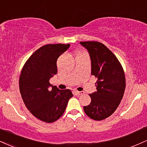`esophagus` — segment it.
Masks as SVG:
<instances>
[{
	"label": "esophagus",
	"mask_w": 147,
	"mask_h": 147,
	"mask_svg": "<svg viewBox=\"0 0 147 147\" xmlns=\"http://www.w3.org/2000/svg\"><path fill=\"white\" fill-rule=\"evenodd\" d=\"M75 93L77 94V95H81V94H84V92H83V91H81V92L75 91Z\"/></svg>",
	"instance_id": "34e87169"
}]
</instances>
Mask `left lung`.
<instances>
[{
  "label": "left lung",
  "mask_w": 147,
  "mask_h": 147,
  "mask_svg": "<svg viewBox=\"0 0 147 147\" xmlns=\"http://www.w3.org/2000/svg\"><path fill=\"white\" fill-rule=\"evenodd\" d=\"M89 52L91 74L98 79L96 91L90 94L91 102L84 106L87 116L95 121L110 116L124 95L126 82L124 70L115 55L103 44L96 41L81 42Z\"/></svg>",
  "instance_id": "obj_1"
}]
</instances>
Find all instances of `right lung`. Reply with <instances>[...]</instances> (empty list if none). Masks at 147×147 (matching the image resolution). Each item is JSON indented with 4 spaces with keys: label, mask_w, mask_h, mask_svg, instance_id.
<instances>
[{
    "label": "right lung",
    "mask_w": 147,
    "mask_h": 147,
    "mask_svg": "<svg viewBox=\"0 0 147 147\" xmlns=\"http://www.w3.org/2000/svg\"><path fill=\"white\" fill-rule=\"evenodd\" d=\"M69 47V44L40 47L27 59L21 71L19 87L23 102L35 117L46 123L59 119L73 96L69 89L61 90L56 86L49 88V79L57 72V60Z\"/></svg>",
    "instance_id": "add662e5"
}]
</instances>
